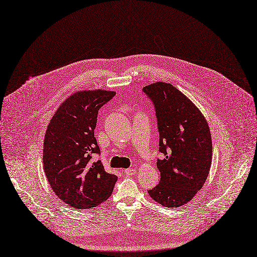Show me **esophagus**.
Wrapping results in <instances>:
<instances>
[{
  "mask_svg": "<svg viewBox=\"0 0 257 257\" xmlns=\"http://www.w3.org/2000/svg\"><path fill=\"white\" fill-rule=\"evenodd\" d=\"M124 173H125V175H127V176H133V175H135V174L137 173V170L134 169V168H130V169L124 170Z\"/></svg>",
  "mask_w": 257,
  "mask_h": 257,
  "instance_id": "1",
  "label": "esophagus"
}]
</instances>
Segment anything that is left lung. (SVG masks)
Here are the masks:
<instances>
[{"instance_id":"obj_1","label":"left lung","mask_w":257,"mask_h":257,"mask_svg":"<svg viewBox=\"0 0 257 257\" xmlns=\"http://www.w3.org/2000/svg\"><path fill=\"white\" fill-rule=\"evenodd\" d=\"M153 103L160 133L157 160L161 180L148 193L168 208L187 204L208 177L212 162V138L204 115L189 98L170 83L143 87Z\"/></svg>"}]
</instances>
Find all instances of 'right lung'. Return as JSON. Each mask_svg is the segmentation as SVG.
Instances as JSON below:
<instances>
[{
	"instance_id": "add662e5",
	"label": "right lung",
	"mask_w": 257,
	"mask_h": 257,
	"mask_svg": "<svg viewBox=\"0 0 257 257\" xmlns=\"http://www.w3.org/2000/svg\"><path fill=\"white\" fill-rule=\"evenodd\" d=\"M116 94L83 90L70 95L50 120L43 148L46 178L60 199L75 209L97 207L111 195L117 176L96 160L94 137L100 108Z\"/></svg>"
}]
</instances>
